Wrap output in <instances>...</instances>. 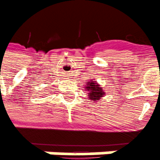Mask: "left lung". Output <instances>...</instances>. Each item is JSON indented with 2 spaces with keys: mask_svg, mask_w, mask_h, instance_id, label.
Returning <instances> with one entry per match:
<instances>
[{
  "mask_svg": "<svg viewBox=\"0 0 160 160\" xmlns=\"http://www.w3.org/2000/svg\"><path fill=\"white\" fill-rule=\"evenodd\" d=\"M86 88V91L89 92L88 96L92 102H96L97 100L98 101L105 94L101 85L94 80H90V81L87 82V88Z\"/></svg>",
  "mask_w": 160,
  "mask_h": 160,
  "instance_id": "obj_1",
  "label": "left lung"
}]
</instances>
